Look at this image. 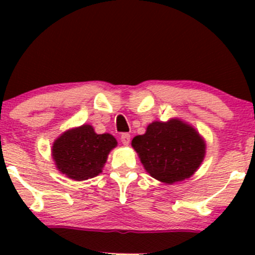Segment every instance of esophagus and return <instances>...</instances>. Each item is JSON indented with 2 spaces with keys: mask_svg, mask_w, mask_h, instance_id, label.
Returning a JSON list of instances; mask_svg holds the SVG:
<instances>
[{
  "mask_svg": "<svg viewBox=\"0 0 255 255\" xmlns=\"http://www.w3.org/2000/svg\"><path fill=\"white\" fill-rule=\"evenodd\" d=\"M121 142H122L123 145H128L130 142V135L128 134V133H123V134L121 135Z\"/></svg>",
  "mask_w": 255,
  "mask_h": 255,
  "instance_id": "esophagus-1",
  "label": "esophagus"
}]
</instances>
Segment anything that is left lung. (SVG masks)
Wrapping results in <instances>:
<instances>
[{
    "instance_id": "left-lung-1",
    "label": "left lung",
    "mask_w": 255,
    "mask_h": 255,
    "mask_svg": "<svg viewBox=\"0 0 255 255\" xmlns=\"http://www.w3.org/2000/svg\"><path fill=\"white\" fill-rule=\"evenodd\" d=\"M145 170L165 184L187 179L205 156V142L199 133L179 120L153 122L146 132L132 140Z\"/></svg>"
}]
</instances>
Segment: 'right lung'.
<instances>
[{"mask_svg": "<svg viewBox=\"0 0 255 255\" xmlns=\"http://www.w3.org/2000/svg\"><path fill=\"white\" fill-rule=\"evenodd\" d=\"M117 145L109 133L97 134L90 125L68 130L53 144L56 168L70 179H90L102 171L107 155Z\"/></svg>", "mask_w": 255, "mask_h": 255, "instance_id": "obj_1", "label": "right lung"}]
</instances>
